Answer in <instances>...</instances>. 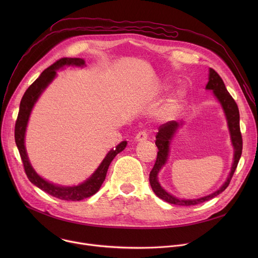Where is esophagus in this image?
Returning a JSON list of instances; mask_svg holds the SVG:
<instances>
[{
	"label": "esophagus",
	"mask_w": 258,
	"mask_h": 258,
	"mask_svg": "<svg viewBox=\"0 0 258 258\" xmlns=\"http://www.w3.org/2000/svg\"><path fill=\"white\" fill-rule=\"evenodd\" d=\"M135 139H136V141H138V142H142V141L146 140V139H147V133H146L145 131L139 132V133L136 135V137H135Z\"/></svg>",
	"instance_id": "34e87169"
}]
</instances>
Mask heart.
I'll list each match as a JSON object with an SVG mask.
<instances>
[{
  "mask_svg": "<svg viewBox=\"0 0 258 258\" xmlns=\"http://www.w3.org/2000/svg\"><path fill=\"white\" fill-rule=\"evenodd\" d=\"M186 103V93L182 90L175 92L166 101L162 110V114L166 118H172L177 115Z\"/></svg>",
  "mask_w": 258,
  "mask_h": 258,
  "instance_id": "1",
  "label": "heart"
}]
</instances>
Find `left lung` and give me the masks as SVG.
Returning <instances> with one entry per match:
<instances>
[{
	"instance_id": "obj_1",
	"label": "left lung",
	"mask_w": 258,
	"mask_h": 258,
	"mask_svg": "<svg viewBox=\"0 0 258 258\" xmlns=\"http://www.w3.org/2000/svg\"><path fill=\"white\" fill-rule=\"evenodd\" d=\"M206 90H211L213 92V95L215 98L219 100V102L222 105V108L224 111V114L226 116L227 124L230 133V139H231V143L234 150L233 155V163L231 170L228 175L227 180L225 183L218 189V190L205 196L200 199H178L174 196L168 194L165 189L162 187L158 181V173L162 169L168 159L169 155V146L171 143V140L173 139L174 135L177 134V131L182 126V122L179 123L177 121H169L166 123L162 124L159 126V132L156 136V145L158 147V155L156 163L150 173V183L152 186L153 191L156 194L157 197L162 199L163 201L169 203V204L179 205V206H192L201 204L203 202L209 201L213 199L214 197L219 196L222 194L225 189L228 187L230 181H231L233 173L237 167L238 161L241 156L242 151V138L239 128V111L236 102L232 98L231 95L227 91L225 84L221 76L216 73L213 69H209V76H208V84L206 85Z\"/></svg>"
}]
</instances>
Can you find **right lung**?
<instances>
[{
	"mask_svg": "<svg viewBox=\"0 0 258 258\" xmlns=\"http://www.w3.org/2000/svg\"><path fill=\"white\" fill-rule=\"evenodd\" d=\"M64 66H75V67H84L85 60L81 58H69L64 57L60 58L56 62H54L52 66L43 73L39 75V77L34 81V83L27 89L24 96L21 100L20 104V111L18 115V119L16 122V130H15V139L17 146L19 148V152L24 164L25 172L28 177L29 181L37 186L39 189H42L45 192L51 195L52 197H55L60 200L64 201H81L84 199L90 198L93 195L96 194L99 188L101 187L103 181L105 180V175L110 166L113 159L126 147L127 142L122 141L119 143L115 150H111L107 153L105 158L102 160L98 168L95 170V172L91 175L89 179L81 184L76 186H60L53 184L45 179H43L31 166L28 155L26 152L25 147V134L27 124H28V120L31 114L32 108L36 103L37 99L39 98L42 93L46 90V88L52 83L53 79L56 77L57 70L61 69Z\"/></svg>",
	"mask_w": 258,
	"mask_h": 258,
	"instance_id": "right-lung-1",
	"label": "right lung"
}]
</instances>
